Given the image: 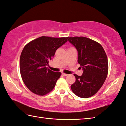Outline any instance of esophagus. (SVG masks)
<instances>
[{
    "mask_svg": "<svg viewBox=\"0 0 126 126\" xmlns=\"http://www.w3.org/2000/svg\"><path fill=\"white\" fill-rule=\"evenodd\" d=\"M62 75H63V76H67L68 75L66 74H65V73H62Z\"/></svg>",
    "mask_w": 126,
    "mask_h": 126,
    "instance_id": "1",
    "label": "esophagus"
}]
</instances>
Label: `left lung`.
I'll list each match as a JSON object with an SVG mask.
<instances>
[{"label": "left lung", "instance_id": "1", "mask_svg": "<svg viewBox=\"0 0 126 126\" xmlns=\"http://www.w3.org/2000/svg\"><path fill=\"white\" fill-rule=\"evenodd\" d=\"M78 51V63L82 67L81 76L74 74L76 81L71 86L72 92L79 97L94 96L106 79L109 64L106 54L100 44L83 36L67 37Z\"/></svg>", "mask_w": 126, "mask_h": 126}]
</instances>
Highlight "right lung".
I'll use <instances>...</instances> for the list:
<instances>
[{"label":"right lung","mask_w":126,"mask_h":126,"mask_svg":"<svg viewBox=\"0 0 126 126\" xmlns=\"http://www.w3.org/2000/svg\"><path fill=\"white\" fill-rule=\"evenodd\" d=\"M67 41V37L41 36L24 46L20 57L21 78L30 91L39 96L49 93L61 73L47 69L57 48Z\"/></svg>","instance_id":"add662e5"}]
</instances>
